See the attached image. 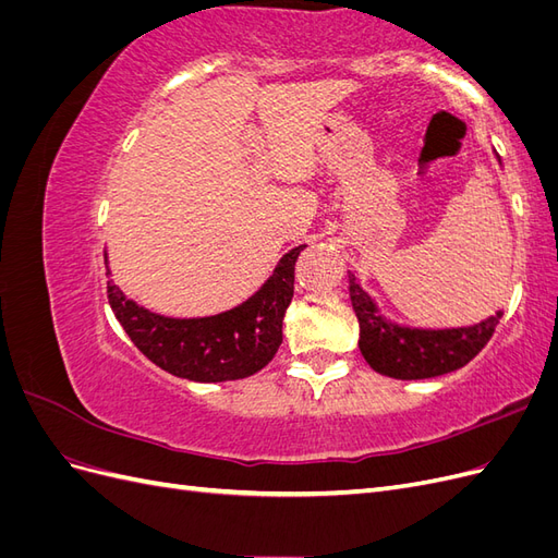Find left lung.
Segmentation results:
<instances>
[{
    "label": "left lung",
    "mask_w": 558,
    "mask_h": 558,
    "mask_svg": "<svg viewBox=\"0 0 558 558\" xmlns=\"http://www.w3.org/2000/svg\"><path fill=\"white\" fill-rule=\"evenodd\" d=\"M500 162V158H498ZM349 295L361 326V353L379 375L428 379L468 365L492 340L502 312L459 328H412L381 314L356 275L349 272Z\"/></svg>",
    "instance_id": "obj_1"
}]
</instances>
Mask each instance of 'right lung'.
Listing matches in <instances>:
<instances>
[{
  "label": "right lung",
  "mask_w": 558,
  "mask_h": 558,
  "mask_svg": "<svg viewBox=\"0 0 558 558\" xmlns=\"http://www.w3.org/2000/svg\"><path fill=\"white\" fill-rule=\"evenodd\" d=\"M305 244L283 253L272 275L238 307L211 316L177 318L156 314L107 283L109 305L123 330L148 361L191 381H232L256 375L283 340V314L291 305L295 260ZM107 277H111L105 248Z\"/></svg>",
  "instance_id": "1"
}]
</instances>
